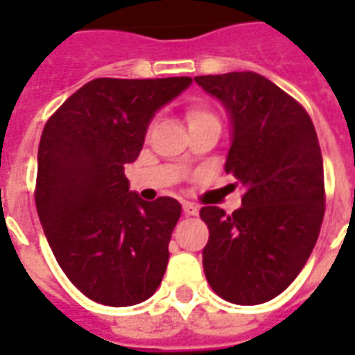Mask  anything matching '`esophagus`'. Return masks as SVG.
<instances>
[{
  "label": "esophagus",
  "mask_w": 355,
  "mask_h": 355,
  "mask_svg": "<svg viewBox=\"0 0 355 355\" xmlns=\"http://www.w3.org/2000/svg\"><path fill=\"white\" fill-rule=\"evenodd\" d=\"M182 211H184V215L188 216H196L200 213V209L196 207L193 203H184V205H182Z\"/></svg>",
  "instance_id": "obj_1"
}]
</instances>
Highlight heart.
I'll return each mask as SVG.
<instances>
[{"label":"heart","instance_id":"heart-1","mask_svg":"<svg viewBox=\"0 0 355 355\" xmlns=\"http://www.w3.org/2000/svg\"><path fill=\"white\" fill-rule=\"evenodd\" d=\"M200 119H215V116L209 112L205 106H201V104H193L188 110V123H192V121H200Z\"/></svg>","mask_w":355,"mask_h":355}]
</instances>
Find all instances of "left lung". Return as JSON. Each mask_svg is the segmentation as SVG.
I'll list each match as a JSON object with an SVG mask.
<instances>
[{
    "label": "left lung",
    "mask_w": 355,
    "mask_h": 355,
    "mask_svg": "<svg viewBox=\"0 0 355 355\" xmlns=\"http://www.w3.org/2000/svg\"><path fill=\"white\" fill-rule=\"evenodd\" d=\"M230 117L226 173L243 186L232 215L207 205L203 270L218 297L262 304L304 268L325 213L323 159L306 110L254 72L193 78Z\"/></svg>",
    "instance_id": "left-lung-1"
}]
</instances>
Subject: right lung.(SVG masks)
Listing matches in <instances>:
<instances>
[{
    "label": "right lung",
    "instance_id": "1",
    "mask_svg": "<svg viewBox=\"0 0 355 355\" xmlns=\"http://www.w3.org/2000/svg\"><path fill=\"white\" fill-rule=\"evenodd\" d=\"M192 78L85 83L45 123L35 207L68 279L94 302L132 306L155 293L180 218L173 198L140 200L125 165L139 157L155 112Z\"/></svg>",
    "mask_w": 355,
    "mask_h": 355
}]
</instances>
